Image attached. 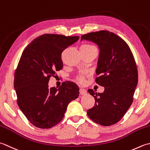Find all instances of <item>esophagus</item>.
I'll return each mask as SVG.
<instances>
[{
  "label": "esophagus",
  "instance_id": "esophagus-1",
  "mask_svg": "<svg viewBox=\"0 0 150 150\" xmlns=\"http://www.w3.org/2000/svg\"><path fill=\"white\" fill-rule=\"evenodd\" d=\"M79 93H80L81 95H85V94H87V91L85 90V88H81L80 89H79Z\"/></svg>",
  "mask_w": 150,
  "mask_h": 150
}]
</instances>
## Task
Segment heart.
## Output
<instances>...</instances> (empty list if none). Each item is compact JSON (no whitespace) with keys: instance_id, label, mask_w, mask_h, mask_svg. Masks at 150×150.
Segmentation results:
<instances>
[{"instance_id":"1","label":"heart","mask_w":150,"mask_h":150,"mask_svg":"<svg viewBox=\"0 0 150 150\" xmlns=\"http://www.w3.org/2000/svg\"><path fill=\"white\" fill-rule=\"evenodd\" d=\"M81 48H95L93 45H83V46H81ZM78 81L79 82H83L84 81V77L83 76H79L77 78Z\"/></svg>"}]
</instances>
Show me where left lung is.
<instances>
[{
    "instance_id": "obj_1",
    "label": "left lung",
    "mask_w": 150,
    "mask_h": 150,
    "mask_svg": "<svg viewBox=\"0 0 150 150\" xmlns=\"http://www.w3.org/2000/svg\"><path fill=\"white\" fill-rule=\"evenodd\" d=\"M83 39L98 46L96 82L105 88L102 93L88 90L95 104L87 114L101 126H112L121 120L133 102L138 83L135 61L129 46L114 33L91 32L81 35V41Z\"/></svg>"
}]
</instances>
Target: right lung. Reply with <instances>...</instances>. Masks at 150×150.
<instances>
[{"instance_id": "add662e5", "label": "right lung", "mask_w": 150, "mask_h": 150, "mask_svg": "<svg viewBox=\"0 0 150 150\" xmlns=\"http://www.w3.org/2000/svg\"><path fill=\"white\" fill-rule=\"evenodd\" d=\"M78 36L44 34L27 46L15 72L14 88L20 109L33 126L48 129L64 117L69 103L79 96L74 82H63L59 88L48 87L51 76L63 69L62 52Z\"/></svg>"}]
</instances>
